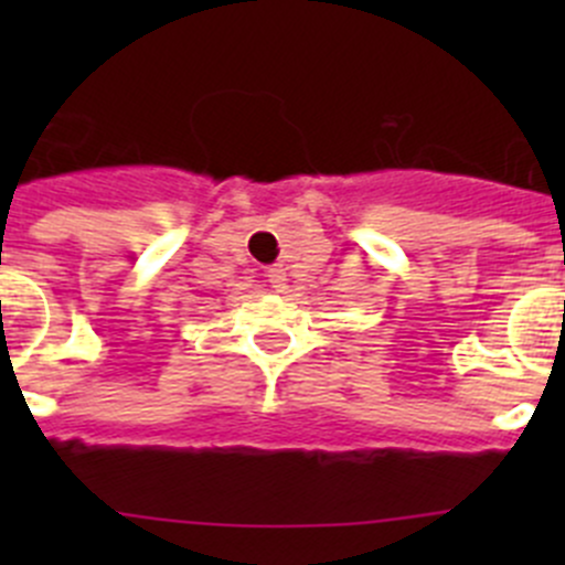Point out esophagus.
<instances>
[{
    "mask_svg": "<svg viewBox=\"0 0 565 565\" xmlns=\"http://www.w3.org/2000/svg\"><path fill=\"white\" fill-rule=\"evenodd\" d=\"M267 281H270V287L276 289V292H284V289H287V267L284 265H273V267H267Z\"/></svg>",
    "mask_w": 565,
    "mask_h": 565,
    "instance_id": "obj_1",
    "label": "esophagus"
}]
</instances>
